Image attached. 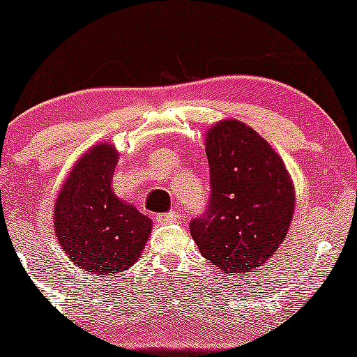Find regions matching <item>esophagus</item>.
<instances>
[{
	"instance_id": "1",
	"label": "esophagus",
	"mask_w": 357,
	"mask_h": 357,
	"mask_svg": "<svg viewBox=\"0 0 357 357\" xmlns=\"http://www.w3.org/2000/svg\"><path fill=\"white\" fill-rule=\"evenodd\" d=\"M178 220H180V215H178V213H175V211L163 213V215L156 216V222L163 223V225H167V223H177Z\"/></svg>"
}]
</instances>
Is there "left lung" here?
<instances>
[{"label":"left lung","instance_id":"1","mask_svg":"<svg viewBox=\"0 0 357 357\" xmlns=\"http://www.w3.org/2000/svg\"><path fill=\"white\" fill-rule=\"evenodd\" d=\"M209 203L189 223L201 255L223 273L266 263L292 222V180L284 161L258 132L223 120L206 135Z\"/></svg>","mask_w":357,"mask_h":357}]
</instances>
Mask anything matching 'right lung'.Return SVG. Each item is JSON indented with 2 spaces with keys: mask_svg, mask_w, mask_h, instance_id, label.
Segmentation results:
<instances>
[{
  "mask_svg": "<svg viewBox=\"0 0 357 357\" xmlns=\"http://www.w3.org/2000/svg\"><path fill=\"white\" fill-rule=\"evenodd\" d=\"M119 153L98 144L75 163L54 204L58 242L75 266L91 275L128 270L151 234V220L109 187Z\"/></svg>",
  "mask_w": 357,
  "mask_h": 357,
  "instance_id": "add662e5",
  "label": "right lung"
}]
</instances>
